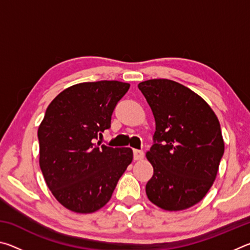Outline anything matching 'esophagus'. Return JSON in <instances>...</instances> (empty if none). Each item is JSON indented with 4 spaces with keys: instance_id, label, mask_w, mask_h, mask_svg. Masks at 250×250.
<instances>
[{
    "instance_id": "1",
    "label": "esophagus",
    "mask_w": 250,
    "mask_h": 250,
    "mask_svg": "<svg viewBox=\"0 0 250 250\" xmlns=\"http://www.w3.org/2000/svg\"><path fill=\"white\" fill-rule=\"evenodd\" d=\"M143 156H145V153H143V151L141 150H133V159L135 161H139L143 159Z\"/></svg>"
}]
</instances>
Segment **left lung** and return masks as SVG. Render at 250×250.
I'll list each match as a JSON object with an SVG mask.
<instances>
[{
	"instance_id": "8db88e82",
	"label": "left lung",
	"mask_w": 250,
	"mask_h": 250,
	"mask_svg": "<svg viewBox=\"0 0 250 250\" xmlns=\"http://www.w3.org/2000/svg\"><path fill=\"white\" fill-rule=\"evenodd\" d=\"M155 119L154 145L146 152L153 176L147 198L166 210H183L203 200L224 154L221 125L208 104L170 79L138 84Z\"/></svg>"
}]
</instances>
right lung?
Masks as SVG:
<instances>
[{
    "label": "right lung",
    "mask_w": 250,
    "mask_h": 250,
    "mask_svg": "<svg viewBox=\"0 0 250 250\" xmlns=\"http://www.w3.org/2000/svg\"><path fill=\"white\" fill-rule=\"evenodd\" d=\"M129 88L117 80L77 83L46 109L37 132L40 167L50 192L67 209L89 214L104 207L132 162L130 147L96 143Z\"/></svg>",
    "instance_id": "obj_1"
}]
</instances>
